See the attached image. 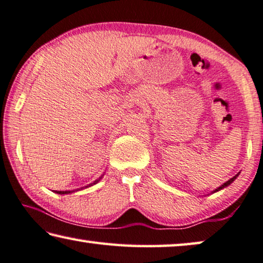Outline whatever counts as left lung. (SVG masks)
Segmentation results:
<instances>
[{"label": "left lung", "instance_id": "left-lung-1", "mask_svg": "<svg viewBox=\"0 0 263 263\" xmlns=\"http://www.w3.org/2000/svg\"><path fill=\"white\" fill-rule=\"evenodd\" d=\"M237 176H239V173H237V174H236V176H234V177H233V178H231V179H229V180H228V181H226V182H224V184H223V185H221V186H220V187H218V189H216L215 191H213V193H215V192H218V191H220V190H222V189H224V187H227L228 185H231V184H232V182L235 180V179H236V177H237Z\"/></svg>", "mask_w": 263, "mask_h": 263}]
</instances>
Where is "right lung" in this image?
<instances>
[{"instance_id": "add662e5", "label": "right lung", "mask_w": 263, "mask_h": 263, "mask_svg": "<svg viewBox=\"0 0 263 263\" xmlns=\"http://www.w3.org/2000/svg\"><path fill=\"white\" fill-rule=\"evenodd\" d=\"M101 179H102V177L99 178V179H97V180H96V181H93V184H90L89 186H85V187H90V186H92L95 184H97V182L101 180ZM72 192H74V191H55V193H57V194H69V193H72Z\"/></svg>"}]
</instances>
